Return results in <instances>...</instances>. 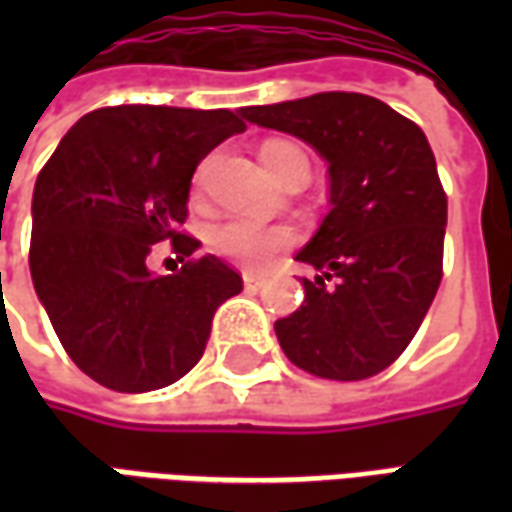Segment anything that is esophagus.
<instances>
[{
    "mask_svg": "<svg viewBox=\"0 0 512 512\" xmlns=\"http://www.w3.org/2000/svg\"><path fill=\"white\" fill-rule=\"evenodd\" d=\"M263 282H266V279L260 277V274H244V290H246V293H257V290L263 288Z\"/></svg>",
    "mask_w": 512,
    "mask_h": 512,
    "instance_id": "esophagus-1",
    "label": "esophagus"
}]
</instances>
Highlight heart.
Wrapping results in <instances>:
<instances>
[{"label": "heart", "mask_w": 512, "mask_h": 512, "mask_svg": "<svg viewBox=\"0 0 512 512\" xmlns=\"http://www.w3.org/2000/svg\"><path fill=\"white\" fill-rule=\"evenodd\" d=\"M260 164L266 167L271 180L282 178L290 169H310L307 153L293 142H266L260 147ZM293 241V233L288 227H268L257 224L252 219H227V222L213 224L208 230V246L224 260H233L238 266L260 268L266 266L279 249Z\"/></svg>", "instance_id": "b5f03b06"}]
</instances>
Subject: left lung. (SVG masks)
<instances>
[{"mask_svg":"<svg viewBox=\"0 0 512 512\" xmlns=\"http://www.w3.org/2000/svg\"><path fill=\"white\" fill-rule=\"evenodd\" d=\"M241 115L307 142L329 167V213L296 252L315 279L274 332L312 376L362 381L406 351L441 282L447 197L422 128L362 93H318Z\"/></svg>","mask_w":512,"mask_h":512,"instance_id":"obj_1","label":"left lung"}]
</instances>
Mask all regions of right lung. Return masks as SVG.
I'll return each mask as SVG.
<instances>
[{
  "mask_svg": "<svg viewBox=\"0 0 512 512\" xmlns=\"http://www.w3.org/2000/svg\"><path fill=\"white\" fill-rule=\"evenodd\" d=\"M227 109L106 106L84 115L40 169L29 271L76 367L115 392L175 384L200 362L216 307L244 282L219 257L189 259L180 233L191 175L244 131ZM172 240L184 264L158 278L144 260Z\"/></svg>",
  "mask_w": 512,
  "mask_h": 512,
  "instance_id": "obj_1",
  "label": "right lung"
}]
</instances>
